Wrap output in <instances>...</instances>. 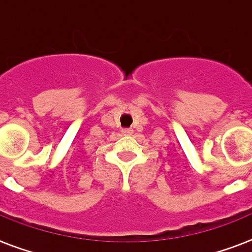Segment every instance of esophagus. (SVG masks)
<instances>
[{
	"mask_svg": "<svg viewBox=\"0 0 252 252\" xmlns=\"http://www.w3.org/2000/svg\"><path fill=\"white\" fill-rule=\"evenodd\" d=\"M132 131H134V130H131V128H124V130H122V132H124V134H126V135H131V134H132Z\"/></svg>",
	"mask_w": 252,
	"mask_h": 252,
	"instance_id": "34e87169",
	"label": "esophagus"
}]
</instances>
